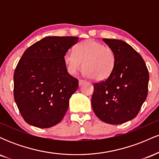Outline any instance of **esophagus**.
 <instances>
[{"mask_svg":"<svg viewBox=\"0 0 159 159\" xmlns=\"http://www.w3.org/2000/svg\"><path fill=\"white\" fill-rule=\"evenodd\" d=\"M78 83H79V86H81V85L87 83V81H84V80H79Z\"/></svg>","mask_w":159,"mask_h":159,"instance_id":"34e87169","label":"esophagus"}]
</instances>
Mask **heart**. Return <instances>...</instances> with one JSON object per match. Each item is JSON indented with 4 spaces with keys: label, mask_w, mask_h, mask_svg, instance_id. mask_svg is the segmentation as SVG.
<instances>
[{
    "label": "heart",
    "mask_w": 159,
    "mask_h": 159,
    "mask_svg": "<svg viewBox=\"0 0 159 159\" xmlns=\"http://www.w3.org/2000/svg\"><path fill=\"white\" fill-rule=\"evenodd\" d=\"M63 61L70 75H75L83 66L86 76L104 81L112 72L115 54L110 47L96 40L87 39L75 47V53L67 52Z\"/></svg>",
    "instance_id": "obj_1"
}]
</instances>
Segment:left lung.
I'll return each mask as SVG.
<instances>
[{"label": "left lung", "mask_w": 159, "mask_h": 159, "mask_svg": "<svg viewBox=\"0 0 159 159\" xmlns=\"http://www.w3.org/2000/svg\"><path fill=\"white\" fill-rule=\"evenodd\" d=\"M103 41L114 51L115 64L108 78L93 84L91 104L98 119L118 125L138 115L147 96L149 72L130 45L120 39Z\"/></svg>", "instance_id": "obj_1"}]
</instances>
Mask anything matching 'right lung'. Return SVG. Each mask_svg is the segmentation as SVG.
<instances>
[{
    "label": "right lung",
    "mask_w": 159,
    "mask_h": 159,
    "mask_svg": "<svg viewBox=\"0 0 159 159\" xmlns=\"http://www.w3.org/2000/svg\"><path fill=\"white\" fill-rule=\"evenodd\" d=\"M74 36H46L24 52L14 72V98L25 122L46 129L63 120L78 80L68 73L65 54Z\"/></svg>",
    "instance_id": "right-lung-1"
}]
</instances>
